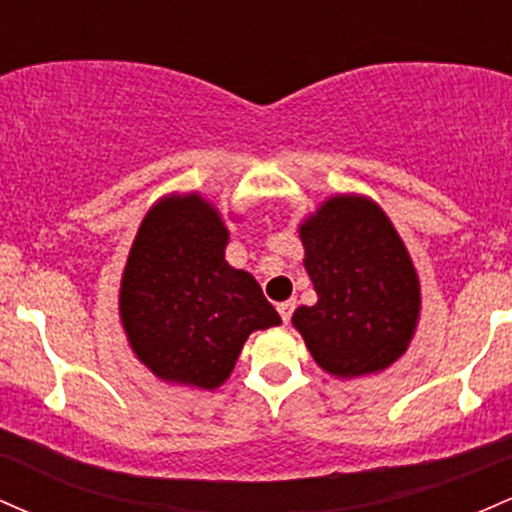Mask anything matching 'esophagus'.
Segmentation results:
<instances>
[{"label":"esophagus","mask_w":512,"mask_h":512,"mask_svg":"<svg viewBox=\"0 0 512 512\" xmlns=\"http://www.w3.org/2000/svg\"><path fill=\"white\" fill-rule=\"evenodd\" d=\"M293 308H296V303H293V301L276 303V310H279L281 320H284V322H289V320H291V313H293Z\"/></svg>","instance_id":"34e87169"}]
</instances>
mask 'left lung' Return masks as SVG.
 <instances>
[{
  "label": "left lung",
  "mask_w": 512,
  "mask_h": 512,
  "mask_svg": "<svg viewBox=\"0 0 512 512\" xmlns=\"http://www.w3.org/2000/svg\"><path fill=\"white\" fill-rule=\"evenodd\" d=\"M317 303L291 317L315 363L337 378L385 370L407 351L421 286L402 238L373 199L337 195L298 226Z\"/></svg>",
  "instance_id": "8db88e82"
}]
</instances>
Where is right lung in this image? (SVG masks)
<instances>
[{"mask_svg": "<svg viewBox=\"0 0 512 512\" xmlns=\"http://www.w3.org/2000/svg\"><path fill=\"white\" fill-rule=\"evenodd\" d=\"M228 228L199 197L168 195L144 216L120 284V320L156 378L216 390L245 339L281 317L255 276L226 262Z\"/></svg>", "mask_w": 512, "mask_h": 512, "instance_id": "1", "label": "right lung"}]
</instances>
